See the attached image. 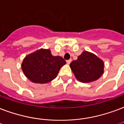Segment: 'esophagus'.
I'll list each match as a JSON object with an SVG mask.
<instances>
[{
  "instance_id": "34e87169",
  "label": "esophagus",
  "mask_w": 124,
  "mask_h": 124,
  "mask_svg": "<svg viewBox=\"0 0 124 124\" xmlns=\"http://www.w3.org/2000/svg\"><path fill=\"white\" fill-rule=\"evenodd\" d=\"M71 62V59H70V60H66V63L68 64H70V62Z\"/></svg>"
}]
</instances>
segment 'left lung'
Wrapping results in <instances>:
<instances>
[{
  "label": "left lung",
  "mask_w": 124,
  "mask_h": 124,
  "mask_svg": "<svg viewBox=\"0 0 124 124\" xmlns=\"http://www.w3.org/2000/svg\"><path fill=\"white\" fill-rule=\"evenodd\" d=\"M70 66L76 79L83 83L97 80L104 72L103 61L87 51H83L78 59L70 63Z\"/></svg>",
  "instance_id": "obj_1"
}]
</instances>
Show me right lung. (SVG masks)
<instances>
[{
	"instance_id": "right-lung-1",
	"label": "right lung",
	"mask_w": 124,
	"mask_h": 124,
	"mask_svg": "<svg viewBox=\"0 0 124 124\" xmlns=\"http://www.w3.org/2000/svg\"><path fill=\"white\" fill-rule=\"evenodd\" d=\"M66 64L61 56H54L48 49H40L27 55L22 64L25 76L37 83H46L57 76L60 69Z\"/></svg>"
}]
</instances>
